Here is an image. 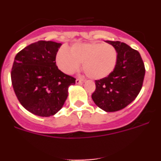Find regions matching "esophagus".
Returning <instances> with one entry per match:
<instances>
[{
    "label": "esophagus",
    "instance_id": "obj_1",
    "mask_svg": "<svg viewBox=\"0 0 161 161\" xmlns=\"http://www.w3.org/2000/svg\"><path fill=\"white\" fill-rule=\"evenodd\" d=\"M84 82V80L82 79H80V78H77V79L76 80V83L78 84V85H80V84H82Z\"/></svg>",
    "mask_w": 161,
    "mask_h": 161
}]
</instances>
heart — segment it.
Instances as JSON below:
<instances>
[{"label": "heart", "mask_w": 161, "mask_h": 161, "mask_svg": "<svg viewBox=\"0 0 161 161\" xmlns=\"http://www.w3.org/2000/svg\"><path fill=\"white\" fill-rule=\"evenodd\" d=\"M117 51L107 43L74 44L70 52L61 48L56 55V63L61 70L72 74L78 70L80 63L85 75L92 79L99 80L108 76L117 63Z\"/></svg>", "instance_id": "obj_1"}]
</instances>
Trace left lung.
Masks as SVG:
<instances>
[{"label": "left lung", "mask_w": 161, "mask_h": 161, "mask_svg": "<svg viewBox=\"0 0 161 161\" xmlns=\"http://www.w3.org/2000/svg\"><path fill=\"white\" fill-rule=\"evenodd\" d=\"M117 51V63L113 72L95 80L92 98L106 112L120 110L138 96L143 86L145 67L140 54L124 42L107 41Z\"/></svg>", "instance_id": "left-lung-1"}]
</instances>
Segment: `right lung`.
I'll use <instances>...</instances> for the list:
<instances>
[{"label":"right lung","instance_id":"right-lung-1","mask_svg":"<svg viewBox=\"0 0 161 161\" xmlns=\"http://www.w3.org/2000/svg\"><path fill=\"white\" fill-rule=\"evenodd\" d=\"M61 43L38 41L20 51L14 58L11 80L14 93L28 111L42 117L57 113L68 97L76 78L64 73L55 64Z\"/></svg>","mask_w":161,"mask_h":161}]
</instances>
